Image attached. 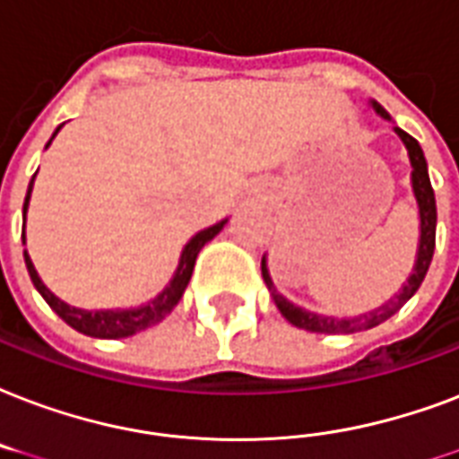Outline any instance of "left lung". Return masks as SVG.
<instances>
[{
	"label": "left lung",
	"mask_w": 459,
	"mask_h": 459,
	"mask_svg": "<svg viewBox=\"0 0 459 459\" xmlns=\"http://www.w3.org/2000/svg\"><path fill=\"white\" fill-rule=\"evenodd\" d=\"M376 112L385 119H390L388 112L374 102ZM397 136L403 138V143L407 145V152H410V162H411V186H414V196H417L419 204V215H421V239H419V254H417V265H414V273H411V278L407 280V285L400 290V294H395L388 304H383L371 314L357 316V318H323V316L308 314L304 308L294 307L290 301L282 297V294L275 290L273 285V280L268 275V268H265V258L261 263L263 270V280H265V285H268L270 294H273V299L278 304L280 314L285 316L287 321L297 325L301 330H311V333H344V335H350V333H359V330H368L376 328V325H381L383 321H388L390 316H395L403 304L410 299L411 294L417 292L419 285L424 282L426 278V270L431 265L433 258V248H436V196H433V186L431 179H429V167H426V158L424 151H421V145H419L417 138H411L407 131L397 129Z\"/></svg>",
	"instance_id": "1"
}]
</instances>
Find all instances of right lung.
I'll list each match as a JSON object with an SVG mask.
<instances>
[{
    "label": "right lung",
    "mask_w": 459,
    "mask_h": 459,
    "mask_svg": "<svg viewBox=\"0 0 459 459\" xmlns=\"http://www.w3.org/2000/svg\"><path fill=\"white\" fill-rule=\"evenodd\" d=\"M59 129H62V126H56V131ZM56 131L52 134V138L56 136ZM49 143H52V141H49ZM30 189H33V179L28 184L26 204H23V222H26V208L28 198H30ZM222 225H225V222H218V225L208 227L204 232H198L196 237L186 244V248L181 251L179 268L174 273L172 282L165 287V292L158 294L151 304H145V307L138 308H129V311H83V308L69 307V304H64L62 299H56L55 294L42 285V280L38 278V273H35L33 263H30L26 251H23V258H26L28 275L33 280L35 290L42 294V299L48 301L49 308H52L64 323H69L71 328L78 330V333H83V335L102 337V340H117V337H129L134 335V333H141V330L151 328V325L162 321V318L177 307V301L181 299V294H184V290L189 285L191 273H194V265H196L198 251L222 230Z\"/></svg>",
    "instance_id": "add662e5"
}]
</instances>
